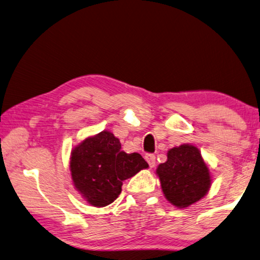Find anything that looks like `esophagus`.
I'll return each instance as SVG.
<instances>
[{"label":"esophagus","instance_id":"1","mask_svg":"<svg viewBox=\"0 0 260 260\" xmlns=\"http://www.w3.org/2000/svg\"><path fill=\"white\" fill-rule=\"evenodd\" d=\"M145 160L148 161L150 168L154 167V165H155V155L154 154H151V153L145 154Z\"/></svg>","mask_w":260,"mask_h":260}]
</instances>
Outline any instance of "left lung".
<instances>
[{"label":"left lung","instance_id":"1","mask_svg":"<svg viewBox=\"0 0 260 260\" xmlns=\"http://www.w3.org/2000/svg\"><path fill=\"white\" fill-rule=\"evenodd\" d=\"M155 174L164 196L177 208H187L202 199L211 186L208 165L192 144L169 149L167 161L160 164Z\"/></svg>","mask_w":260,"mask_h":260}]
</instances>
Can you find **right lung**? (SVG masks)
Listing matches in <instances>:
<instances>
[{"mask_svg":"<svg viewBox=\"0 0 260 260\" xmlns=\"http://www.w3.org/2000/svg\"><path fill=\"white\" fill-rule=\"evenodd\" d=\"M149 165L140 153H126L109 131L82 141L72 150L70 173L75 188L93 207H106L121 192L122 182Z\"/></svg>","mask_w":260,"mask_h":260,"instance_id":"1","label":"right lung"}]
</instances>
